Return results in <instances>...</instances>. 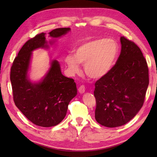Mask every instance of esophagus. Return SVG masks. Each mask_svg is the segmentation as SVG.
I'll return each mask as SVG.
<instances>
[{
	"instance_id": "obj_1",
	"label": "esophagus",
	"mask_w": 157,
	"mask_h": 157,
	"mask_svg": "<svg viewBox=\"0 0 157 157\" xmlns=\"http://www.w3.org/2000/svg\"><path fill=\"white\" fill-rule=\"evenodd\" d=\"M78 91L80 94H83V93L85 92V86H80L78 88Z\"/></svg>"
}]
</instances>
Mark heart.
Wrapping results in <instances>:
<instances>
[{"mask_svg":"<svg viewBox=\"0 0 157 157\" xmlns=\"http://www.w3.org/2000/svg\"><path fill=\"white\" fill-rule=\"evenodd\" d=\"M119 52L118 43L111 38H97L83 42L75 49L74 55L68 54L65 63L71 73L79 71V63L84 65L90 78H104L114 67Z\"/></svg>","mask_w":157,"mask_h":157,"instance_id":"heart-1","label":"heart"}]
</instances>
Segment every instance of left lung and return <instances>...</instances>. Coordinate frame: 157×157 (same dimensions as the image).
<instances>
[{"label":"left lung","instance_id":"left-lung-1","mask_svg":"<svg viewBox=\"0 0 157 157\" xmlns=\"http://www.w3.org/2000/svg\"><path fill=\"white\" fill-rule=\"evenodd\" d=\"M121 53L107 75L95 83V119L116 128L132 119L144 104L149 78L147 63L134 42L121 36Z\"/></svg>","mask_w":157,"mask_h":157}]
</instances>
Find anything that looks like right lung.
<instances>
[{
	"label": "right lung",
	"instance_id": "1",
	"mask_svg": "<svg viewBox=\"0 0 157 157\" xmlns=\"http://www.w3.org/2000/svg\"><path fill=\"white\" fill-rule=\"evenodd\" d=\"M69 28H56L48 33L52 39L67 34ZM46 33L36 35L25 43L13 63L11 79L15 104L34 124L48 128L55 126L65 118L71 100L77 95L76 84L72 78L64 76L58 61L52 60L47 73L40 81L33 82L29 78L32 52L38 48H48Z\"/></svg>",
	"mask_w": 157,
	"mask_h": 157
}]
</instances>
